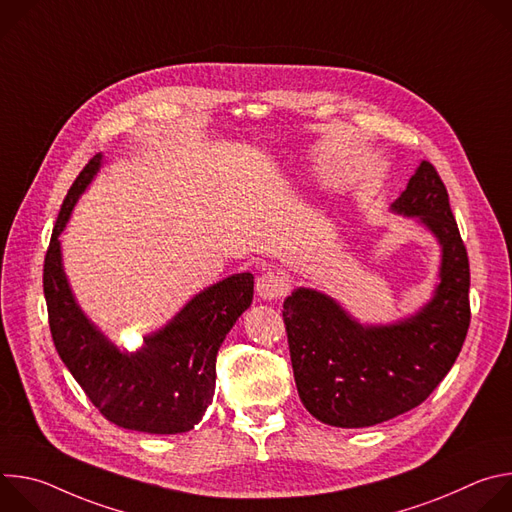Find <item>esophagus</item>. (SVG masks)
<instances>
[{
  "instance_id": "1",
  "label": "esophagus",
  "mask_w": 512,
  "mask_h": 512,
  "mask_svg": "<svg viewBox=\"0 0 512 512\" xmlns=\"http://www.w3.org/2000/svg\"><path fill=\"white\" fill-rule=\"evenodd\" d=\"M285 289H287V287H285L283 277H281L279 273H273V271L263 273V275L257 279V285H255L257 296H259L261 300H267V302L281 298V296L285 294Z\"/></svg>"
}]
</instances>
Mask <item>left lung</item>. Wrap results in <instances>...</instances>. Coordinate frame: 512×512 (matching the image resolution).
<instances>
[{"instance_id":"obj_1","label":"left lung","mask_w":512,"mask_h":512,"mask_svg":"<svg viewBox=\"0 0 512 512\" xmlns=\"http://www.w3.org/2000/svg\"><path fill=\"white\" fill-rule=\"evenodd\" d=\"M391 212L417 218L442 249L433 296L393 324H360L334 298L298 287L283 302L304 407L334 427H371L419 403L450 373L470 326V265L448 190L421 162Z\"/></svg>"}]
</instances>
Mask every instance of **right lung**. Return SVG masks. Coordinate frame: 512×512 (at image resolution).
I'll return each instance as SVG.
<instances>
[{
    "label": "right lung",
    "mask_w": 512,
    "mask_h": 512,
    "mask_svg": "<svg viewBox=\"0 0 512 512\" xmlns=\"http://www.w3.org/2000/svg\"><path fill=\"white\" fill-rule=\"evenodd\" d=\"M103 166L97 154L70 186L44 259V298L58 356L93 405L115 425L143 433L190 431L212 403L216 354L253 302V273L204 287L166 326L129 352L117 348L81 310L62 265L58 237Z\"/></svg>",
    "instance_id": "add662e5"
}]
</instances>
